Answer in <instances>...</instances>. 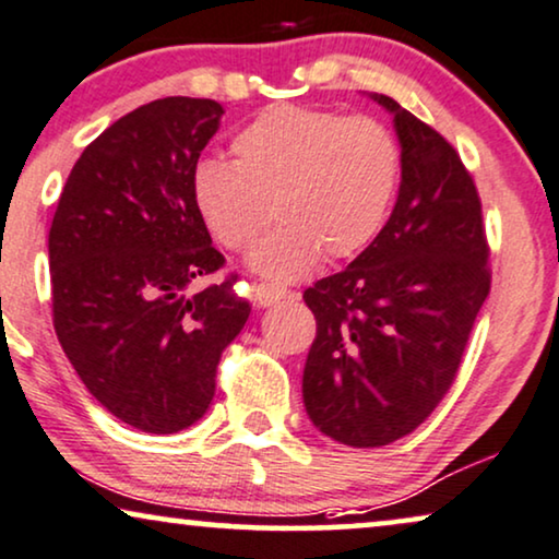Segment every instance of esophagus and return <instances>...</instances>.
<instances>
[{
  "mask_svg": "<svg viewBox=\"0 0 559 559\" xmlns=\"http://www.w3.org/2000/svg\"><path fill=\"white\" fill-rule=\"evenodd\" d=\"M252 294H255L258 307H273V304L284 301L288 296L286 288H281L275 284H255V286H252Z\"/></svg>",
  "mask_w": 559,
  "mask_h": 559,
  "instance_id": "1",
  "label": "esophagus"
}]
</instances>
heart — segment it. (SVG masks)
<instances>
[{"mask_svg":"<svg viewBox=\"0 0 559 559\" xmlns=\"http://www.w3.org/2000/svg\"><path fill=\"white\" fill-rule=\"evenodd\" d=\"M235 163L191 168V202L225 250H250L255 271L299 278L326 260L360 255L385 225L401 178V147L373 117L278 104L233 140Z\"/></svg>","mask_w":559,"mask_h":559,"instance_id":"1","label":"heart"}]
</instances>
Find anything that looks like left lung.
<instances>
[{"label":"left lung","mask_w":559,"mask_h":559,"mask_svg":"<svg viewBox=\"0 0 559 559\" xmlns=\"http://www.w3.org/2000/svg\"><path fill=\"white\" fill-rule=\"evenodd\" d=\"M393 111L401 189L391 219L345 271L304 292L317 337L304 366L314 427L349 448L412 435L455 383L490 294V245L471 170L435 128Z\"/></svg>","instance_id":"left-lung-1"}]
</instances>
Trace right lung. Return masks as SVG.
Masks as SVG:
<instances>
[{"label":"right lung","mask_w":559,"mask_h":559,"mask_svg":"<svg viewBox=\"0 0 559 559\" xmlns=\"http://www.w3.org/2000/svg\"><path fill=\"white\" fill-rule=\"evenodd\" d=\"M225 115L166 96L109 124L71 168L48 235L53 326L88 393L130 427L199 421L225 347L250 317L191 202V168Z\"/></svg>","instance_id":"right-lung-1"}]
</instances>
